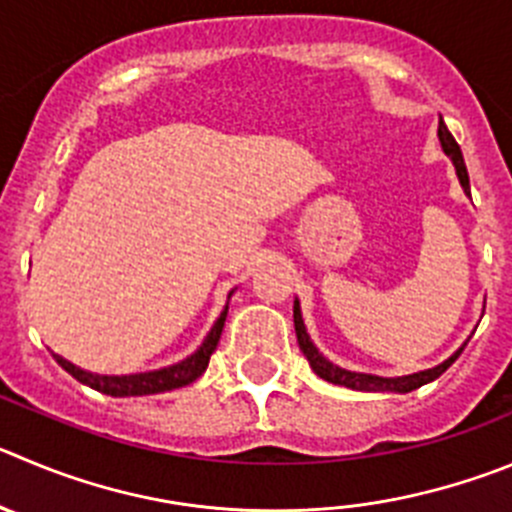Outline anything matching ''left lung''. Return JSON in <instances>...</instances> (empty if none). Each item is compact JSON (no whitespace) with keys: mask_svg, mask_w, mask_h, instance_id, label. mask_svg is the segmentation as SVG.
<instances>
[{"mask_svg":"<svg viewBox=\"0 0 512 512\" xmlns=\"http://www.w3.org/2000/svg\"><path fill=\"white\" fill-rule=\"evenodd\" d=\"M439 141H442V148L444 154L450 156L452 164H455L457 169V176H460V184L462 189H470V176H467V166H465V159H462V151L460 146H457V141L452 138V133L447 131V126H444L442 121H439ZM293 321H295V336H298V343H300V351H303V356L308 358L310 369L315 371V374L321 376V379H326L328 384H338V386H348V389H356V391H401V394H407V391H414L419 389V386L429 384V381H434L437 376H442L444 371L450 369L452 364L457 361V356L462 353V346L460 351L455 353V356H450L444 364L434 366V369H427V371H419V374H412V376H399V379H384V376H371V374H356V371H346V369H338V366H333L331 361H326V358L318 353V348L310 343V336L305 333V326H303V315H300V305L298 300H295L293 305Z\"/></svg>","mask_w":512,"mask_h":512,"instance_id":"left-lung-1","label":"left lung"}]
</instances>
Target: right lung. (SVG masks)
<instances>
[{
	"instance_id": "add662e5",
	"label": "right lung",
	"mask_w": 512,
	"mask_h": 512,
	"mask_svg": "<svg viewBox=\"0 0 512 512\" xmlns=\"http://www.w3.org/2000/svg\"><path fill=\"white\" fill-rule=\"evenodd\" d=\"M224 318H227V308L222 310V315L217 318V323H214V328L209 331V336L204 338V343L199 346L197 353H191V356L184 358L181 364L169 366V369L148 371V374L98 376V374H90V371L78 369V366H73L70 361H65L62 356H57V353H52V356H55L57 364L68 371L73 379H78L80 384L90 386V389L100 391V394H108V396L159 394V391H171V389H179V386L191 384V381H197L199 376L207 371L209 358H212L214 348H217V343H219V336H222Z\"/></svg>"
}]
</instances>
